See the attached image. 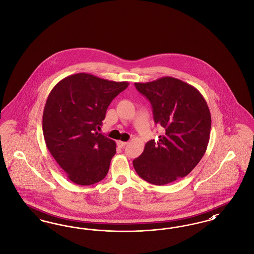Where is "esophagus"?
<instances>
[{"label":"esophagus","instance_id":"34e87169","mask_svg":"<svg viewBox=\"0 0 254 254\" xmlns=\"http://www.w3.org/2000/svg\"><path fill=\"white\" fill-rule=\"evenodd\" d=\"M127 144V142H122V141H117V145L119 146V147H121V148H123V147H125L126 145Z\"/></svg>","mask_w":254,"mask_h":254}]
</instances>
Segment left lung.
<instances>
[{"mask_svg": "<svg viewBox=\"0 0 254 254\" xmlns=\"http://www.w3.org/2000/svg\"><path fill=\"white\" fill-rule=\"evenodd\" d=\"M134 85L150 102L154 122L163 129L159 140L146 142L133 161L135 171L155 185L187 176L202 159L210 140L212 119L202 94L170 76Z\"/></svg>", "mask_w": 254, "mask_h": 254, "instance_id": "1", "label": "left lung"}]
</instances>
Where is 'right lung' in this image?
<instances>
[{
    "label": "right lung",
    "mask_w": 254,
    "mask_h": 254,
    "mask_svg": "<svg viewBox=\"0 0 254 254\" xmlns=\"http://www.w3.org/2000/svg\"><path fill=\"white\" fill-rule=\"evenodd\" d=\"M127 86L80 72L53 88L43 111L42 131L48 150L72 183L91 185L109 172L116 144L97 128L110 104Z\"/></svg>",
    "instance_id": "add662e5"
}]
</instances>
